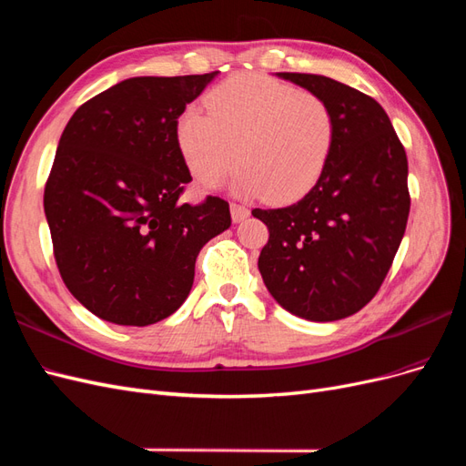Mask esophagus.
I'll list each match as a JSON object with an SVG mask.
<instances>
[{
	"instance_id": "obj_1",
	"label": "esophagus",
	"mask_w": 466,
	"mask_h": 466,
	"mask_svg": "<svg viewBox=\"0 0 466 466\" xmlns=\"http://www.w3.org/2000/svg\"><path fill=\"white\" fill-rule=\"evenodd\" d=\"M229 209H231V219H233V223L245 221V219L248 218V214H250L248 208H245V206H241V204H231Z\"/></svg>"
}]
</instances>
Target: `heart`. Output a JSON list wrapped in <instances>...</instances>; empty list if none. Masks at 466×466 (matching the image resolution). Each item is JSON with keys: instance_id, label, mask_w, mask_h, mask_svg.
I'll use <instances>...</instances> for the list:
<instances>
[{"instance_id": "heart-1", "label": "heart", "mask_w": 466, "mask_h": 466, "mask_svg": "<svg viewBox=\"0 0 466 466\" xmlns=\"http://www.w3.org/2000/svg\"><path fill=\"white\" fill-rule=\"evenodd\" d=\"M206 108H187L177 122L182 157L206 187L231 171L238 153L233 190L284 204L311 190L330 161L334 116L315 93L241 74L211 89Z\"/></svg>"}]
</instances>
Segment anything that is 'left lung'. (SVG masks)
<instances>
[{
	"instance_id": "8db88e82",
	"label": "left lung",
	"mask_w": 466,
	"mask_h": 466,
	"mask_svg": "<svg viewBox=\"0 0 466 466\" xmlns=\"http://www.w3.org/2000/svg\"><path fill=\"white\" fill-rule=\"evenodd\" d=\"M332 110L330 161L299 202L252 209L268 243L258 270L272 298L295 317L340 320L368 305L404 237L410 194L400 139L375 98L315 74H276Z\"/></svg>"
}]
</instances>
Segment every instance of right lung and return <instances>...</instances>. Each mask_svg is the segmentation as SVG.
<instances>
[{
	"label": "right lung",
	"mask_w": 466,
	"mask_h": 466,
	"mask_svg": "<svg viewBox=\"0 0 466 466\" xmlns=\"http://www.w3.org/2000/svg\"><path fill=\"white\" fill-rule=\"evenodd\" d=\"M218 72L130 77L69 118L45 188L54 257L74 298L106 322L171 317L194 284L196 257L229 229V204H180L192 180L177 122Z\"/></svg>",
	"instance_id": "1"
}]
</instances>
